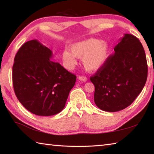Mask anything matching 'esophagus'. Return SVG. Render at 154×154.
I'll return each instance as SVG.
<instances>
[{
    "mask_svg": "<svg viewBox=\"0 0 154 154\" xmlns=\"http://www.w3.org/2000/svg\"><path fill=\"white\" fill-rule=\"evenodd\" d=\"M78 79H79L80 81H82V82H87L88 81V79L85 77H83V76H79V77H78Z\"/></svg>",
    "mask_w": 154,
    "mask_h": 154,
    "instance_id": "34e87169",
    "label": "esophagus"
}]
</instances>
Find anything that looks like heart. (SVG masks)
Wrapping results in <instances>:
<instances>
[{
    "mask_svg": "<svg viewBox=\"0 0 154 154\" xmlns=\"http://www.w3.org/2000/svg\"><path fill=\"white\" fill-rule=\"evenodd\" d=\"M109 46L105 41L95 38L72 44L70 51L64 50L62 60L68 69L77 64V58L82 59L83 66L90 72H96L102 67L108 58Z\"/></svg>",
    "mask_w": 154,
    "mask_h": 154,
    "instance_id": "heart-1",
    "label": "heart"
}]
</instances>
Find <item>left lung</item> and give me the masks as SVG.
Instances as JSON below:
<instances>
[{
	"label": "left lung",
	"mask_w": 154,
	"mask_h": 154,
	"mask_svg": "<svg viewBox=\"0 0 154 154\" xmlns=\"http://www.w3.org/2000/svg\"><path fill=\"white\" fill-rule=\"evenodd\" d=\"M114 51L90 77L95 87L96 105L108 112L121 111L131 105L147 78V59L139 38L124 34Z\"/></svg>",
	"instance_id": "1"
}]
</instances>
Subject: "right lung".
Returning a JSON list of instances; mask_svg holds the SVG:
<instances>
[{
	"instance_id": "1",
	"label": "right lung",
	"mask_w": 154,
	"mask_h": 154,
	"mask_svg": "<svg viewBox=\"0 0 154 154\" xmlns=\"http://www.w3.org/2000/svg\"><path fill=\"white\" fill-rule=\"evenodd\" d=\"M38 40L19 49L13 66V85L21 104L33 114L51 116L62 111L77 77L58 62Z\"/></svg>"
}]
</instances>
